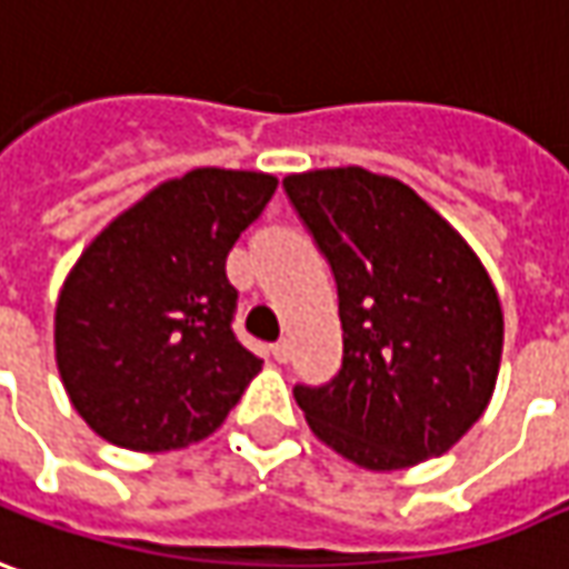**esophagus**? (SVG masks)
Returning a JSON list of instances; mask_svg holds the SVG:
<instances>
[{
	"instance_id": "34e87169",
	"label": "esophagus",
	"mask_w": 569,
	"mask_h": 569,
	"mask_svg": "<svg viewBox=\"0 0 569 569\" xmlns=\"http://www.w3.org/2000/svg\"><path fill=\"white\" fill-rule=\"evenodd\" d=\"M272 357H276L278 363H288V360H291V341H278V345H272Z\"/></svg>"
}]
</instances>
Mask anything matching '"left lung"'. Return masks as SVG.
<instances>
[{"label":"left lung","instance_id":"1","mask_svg":"<svg viewBox=\"0 0 569 569\" xmlns=\"http://www.w3.org/2000/svg\"><path fill=\"white\" fill-rule=\"evenodd\" d=\"M284 190L329 259L345 329L338 376L293 388L312 436L372 472L451 451L501 366L505 312L486 266L398 178L316 169Z\"/></svg>","mask_w":569,"mask_h":569}]
</instances>
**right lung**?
Instances as JSON below:
<instances>
[{
  "label": "right lung",
  "instance_id": "1",
  "mask_svg": "<svg viewBox=\"0 0 569 569\" xmlns=\"http://www.w3.org/2000/svg\"><path fill=\"white\" fill-rule=\"evenodd\" d=\"M266 171L193 169L106 224L56 303V363L83 422L118 448L212 436L262 360L231 331L224 259L276 193Z\"/></svg>",
  "mask_w": 569,
  "mask_h": 569
}]
</instances>
